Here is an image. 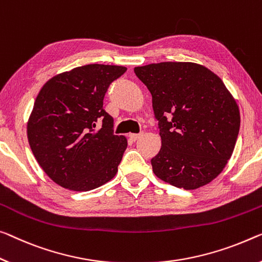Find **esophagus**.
<instances>
[{
    "label": "esophagus",
    "mask_w": 262,
    "mask_h": 262,
    "mask_svg": "<svg viewBox=\"0 0 262 262\" xmlns=\"http://www.w3.org/2000/svg\"><path fill=\"white\" fill-rule=\"evenodd\" d=\"M143 135H144V132H140V134H131V135L128 136V137H130V139H131V140H134V142H135V140L139 139L140 137H142Z\"/></svg>",
    "instance_id": "34e87169"
}]
</instances>
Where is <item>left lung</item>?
<instances>
[{"instance_id": "8db88e82", "label": "left lung", "mask_w": 262, "mask_h": 262, "mask_svg": "<svg viewBox=\"0 0 262 262\" xmlns=\"http://www.w3.org/2000/svg\"><path fill=\"white\" fill-rule=\"evenodd\" d=\"M135 74L151 92L162 137L151 159L155 174L184 190L211 183L231 158L240 128L239 107L223 80L191 62L152 63Z\"/></svg>"}]
</instances>
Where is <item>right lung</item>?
Here are the masks:
<instances>
[{
  "label": "right lung",
  "mask_w": 262,
  "mask_h": 262,
  "mask_svg": "<svg viewBox=\"0 0 262 262\" xmlns=\"http://www.w3.org/2000/svg\"><path fill=\"white\" fill-rule=\"evenodd\" d=\"M125 71L88 64L55 76L39 91L28 120V140L39 166L59 186L90 191L117 173L127 140L114 134L103 99Z\"/></svg>",
  "instance_id": "right-lung-1"
}]
</instances>
